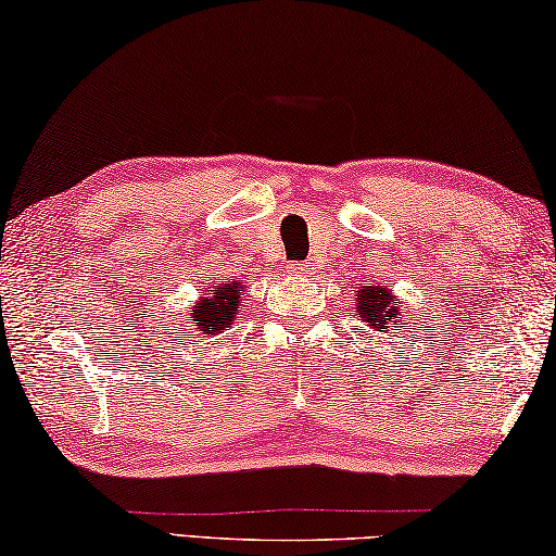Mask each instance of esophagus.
<instances>
[{
  "mask_svg": "<svg viewBox=\"0 0 556 556\" xmlns=\"http://www.w3.org/2000/svg\"><path fill=\"white\" fill-rule=\"evenodd\" d=\"M290 273H293V276H311L313 268L307 266V263H290Z\"/></svg>",
  "mask_w": 556,
  "mask_h": 556,
  "instance_id": "1",
  "label": "esophagus"
}]
</instances>
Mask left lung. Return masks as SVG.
<instances>
[{"instance_id": "obj_1", "label": "left lung", "mask_w": 556, "mask_h": 556, "mask_svg": "<svg viewBox=\"0 0 556 556\" xmlns=\"http://www.w3.org/2000/svg\"><path fill=\"white\" fill-rule=\"evenodd\" d=\"M357 293V303H354V313L362 317L371 330L377 332H391V330H412L408 317L402 311V303H396V295L391 293L389 286H375L362 283Z\"/></svg>"}]
</instances>
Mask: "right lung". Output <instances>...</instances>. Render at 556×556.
Returning a JSON list of instances; mask_svg holds the SVG:
<instances>
[{
    "instance_id": "1",
    "label": "right lung",
    "mask_w": 556,
    "mask_h": 556,
    "mask_svg": "<svg viewBox=\"0 0 556 556\" xmlns=\"http://www.w3.org/2000/svg\"><path fill=\"white\" fill-rule=\"evenodd\" d=\"M239 300L241 283H236V280L216 283L212 293H206V298H199L189 307L185 327L189 332H197L194 338H214V334L233 325L236 315H239Z\"/></svg>"
}]
</instances>
